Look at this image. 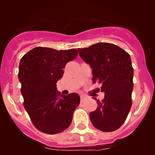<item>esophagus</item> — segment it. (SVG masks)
I'll return each instance as SVG.
<instances>
[{
  "mask_svg": "<svg viewBox=\"0 0 155 155\" xmlns=\"http://www.w3.org/2000/svg\"><path fill=\"white\" fill-rule=\"evenodd\" d=\"M86 99V97L84 96V95H81L80 96V100H81V102H83Z\"/></svg>",
  "mask_w": 155,
  "mask_h": 155,
  "instance_id": "esophagus-1",
  "label": "esophagus"
}]
</instances>
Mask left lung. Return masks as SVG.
<instances>
[{
	"mask_svg": "<svg viewBox=\"0 0 155 155\" xmlns=\"http://www.w3.org/2000/svg\"><path fill=\"white\" fill-rule=\"evenodd\" d=\"M80 57L93 69V82L101 85L105 96L96 100L97 108L90 113L97 129L112 132L125 121L132 106L134 69L130 54L116 45L98 43L88 48H78Z\"/></svg>",
	"mask_w": 155,
	"mask_h": 155,
	"instance_id": "left-lung-1",
	"label": "left lung"
}]
</instances>
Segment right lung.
<instances>
[{
  "label": "right lung",
  "instance_id": "obj_1",
  "mask_svg": "<svg viewBox=\"0 0 155 155\" xmlns=\"http://www.w3.org/2000/svg\"><path fill=\"white\" fill-rule=\"evenodd\" d=\"M77 54L74 48L58 51L36 47L21 58L18 80L24 107L34 125L41 132L58 134L71 124L80 97L76 93L61 94L56 83L63 76L67 63Z\"/></svg>",
  "mask_w": 155,
  "mask_h": 155
}]
</instances>
